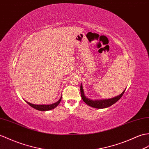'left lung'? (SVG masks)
Here are the masks:
<instances>
[{
    "label": "left lung",
    "mask_w": 149,
    "mask_h": 149,
    "mask_svg": "<svg viewBox=\"0 0 149 149\" xmlns=\"http://www.w3.org/2000/svg\"><path fill=\"white\" fill-rule=\"evenodd\" d=\"M126 89H124L123 92L120 95L116 96V97L110 98V99H106V100H92L88 98L84 95V90H83V87L82 83H81V97L86 104L89 106L94 107L96 109H104L109 107L110 106L112 105L116 102H117L118 100L122 97L124 91Z\"/></svg>",
    "instance_id": "obj_1"
}]
</instances>
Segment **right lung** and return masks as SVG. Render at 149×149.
Instances as JSON below:
<instances>
[{
	"mask_svg": "<svg viewBox=\"0 0 149 149\" xmlns=\"http://www.w3.org/2000/svg\"><path fill=\"white\" fill-rule=\"evenodd\" d=\"M61 98H62V96H61V98H60V100H59L58 102H56V103H53V104H51V105H34V104H32V103H30L26 101H25V102L30 106L33 107V109H35L38 110H40V111H47V110H50L54 109L55 107H56L59 105V103H60Z\"/></svg>",
	"mask_w": 149,
	"mask_h": 149,
	"instance_id": "1",
	"label": "right lung"
}]
</instances>
